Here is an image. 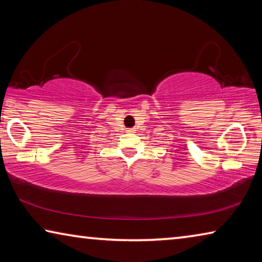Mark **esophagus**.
Listing matches in <instances>:
<instances>
[{"mask_svg":"<svg viewBox=\"0 0 262 262\" xmlns=\"http://www.w3.org/2000/svg\"><path fill=\"white\" fill-rule=\"evenodd\" d=\"M134 132H136L135 128H129V129H127V133H134Z\"/></svg>","mask_w":262,"mask_h":262,"instance_id":"obj_1","label":"esophagus"}]
</instances>
